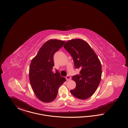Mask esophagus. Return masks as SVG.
I'll return each instance as SVG.
<instances>
[{
    "instance_id": "esophagus-1",
    "label": "esophagus",
    "mask_w": 128,
    "mask_h": 128,
    "mask_svg": "<svg viewBox=\"0 0 128 128\" xmlns=\"http://www.w3.org/2000/svg\"><path fill=\"white\" fill-rule=\"evenodd\" d=\"M66 79L67 80H71V77H70V76L68 75V76L66 77Z\"/></svg>"
}]
</instances>
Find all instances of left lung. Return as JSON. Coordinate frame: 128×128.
Wrapping results in <instances>:
<instances>
[{
    "label": "left lung",
    "mask_w": 128,
    "mask_h": 128,
    "mask_svg": "<svg viewBox=\"0 0 128 128\" xmlns=\"http://www.w3.org/2000/svg\"><path fill=\"white\" fill-rule=\"evenodd\" d=\"M64 48L72 56L75 68L80 70L79 74L72 77L76 86L70 92L77 98L87 99L94 93L101 81V62L88 43L82 39L69 40Z\"/></svg>",
    "instance_id": "1"
}]
</instances>
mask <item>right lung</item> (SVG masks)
<instances>
[{"mask_svg": "<svg viewBox=\"0 0 128 128\" xmlns=\"http://www.w3.org/2000/svg\"><path fill=\"white\" fill-rule=\"evenodd\" d=\"M65 43L57 39L48 40L31 61L29 72L30 85L37 98L43 102L53 101L56 97L59 87L66 80L57 70L56 72H53L54 55Z\"/></svg>", "mask_w": 128, "mask_h": 128, "instance_id": "add662e5", "label": "right lung"}]
</instances>
